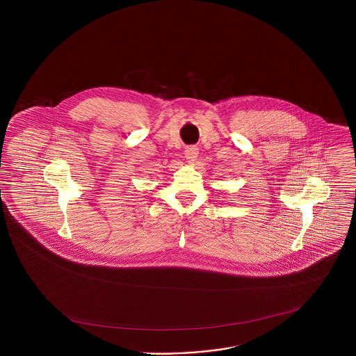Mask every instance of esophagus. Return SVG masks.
Segmentation results:
<instances>
[{
	"mask_svg": "<svg viewBox=\"0 0 356 356\" xmlns=\"http://www.w3.org/2000/svg\"><path fill=\"white\" fill-rule=\"evenodd\" d=\"M198 156V147L197 146H188L186 149H185V158L189 161V162H193L195 161V158Z\"/></svg>",
	"mask_w": 356,
	"mask_h": 356,
	"instance_id": "obj_1",
	"label": "esophagus"
}]
</instances>
